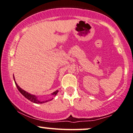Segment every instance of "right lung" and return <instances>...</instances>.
<instances>
[{
    "mask_svg": "<svg viewBox=\"0 0 133 133\" xmlns=\"http://www.w3.org/2000/svg\"><path fill=\"white\" fill-rule=\"evenodd\" d=\"M14 81H15V78H14ZM15 85L17 86V88L18 90V91L20 92V93H21V94L22 95H23V96H24L26 98H27V99H29V100H30V101H32V102H33V103H38V104H39V103H43L48 102V101L51 100V99H50V100H46V101H39L38 99H37V98L36 97L35 95H32L30 94V93H28V92L24 91V90H22V89L21 88H20L19 86L17 85V83L15 82ZM58 90H57V91H55V92H54V93H53L51 95H54V96H55V95L58 93Z\"/></svg>",
    "mask_w": 133,
    "mask_h": 133,
    "instance_id": "add662e5",
    "label": "right lung"
}]
</instances>
